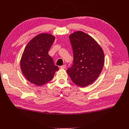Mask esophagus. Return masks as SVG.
<instances>
[{"label": "esophagus", "mask_w": 129, "mask_h": 129, "mask_svg": "<svg viewBox=\"0 0 129 129\" xmlns=\"http://www.w3.org/2000/svg\"><path fill=\"white\" fill-rule=\"evenodd\" d=\"M66 64H63V66H60V68L61 69H64V68H66Z\"/></svg>", "instance_id": "esophagus-1"}]
</instances>
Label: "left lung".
Instances as JSON below:
<instances>
[{
  "mask_svg": "<svg viewBox=\"0 0 129 129\" xmlns=\"http://www.w3.org/2000/svg\"><path fill=\"white\" fill-rule=\"evenodd\" d=\"M74 60L71 68L67 72L72 81L81 87H85L94 82L102 71L104 55L97 41L82 31L70 35Z\"/></svg>",
  "mask_w": 129,
  "mask_h": 129,
  "instance_id": "left-lung-1",
  "label": "left lung"
}]
</instances>
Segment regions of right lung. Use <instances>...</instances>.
Here are the masks:
<instances>
[{
	"instance_id": "obj_1",
	"label": "right lung",
	"mask_w": 129,
	"mask_h": 129,
	"mask_svg": "<svg viewBox=\"0 0 129 129\" xmlns=\"http://www.w3.org/2000/svg\"><path fill=\"white\" fill-rule=\"evenodd\" d=\"M55 37L48 33H40L26 45L20 60V68L26 79L38 86L52 80L58 68L54 64L48 51Z\"/></svg>"
}]
</instances>
